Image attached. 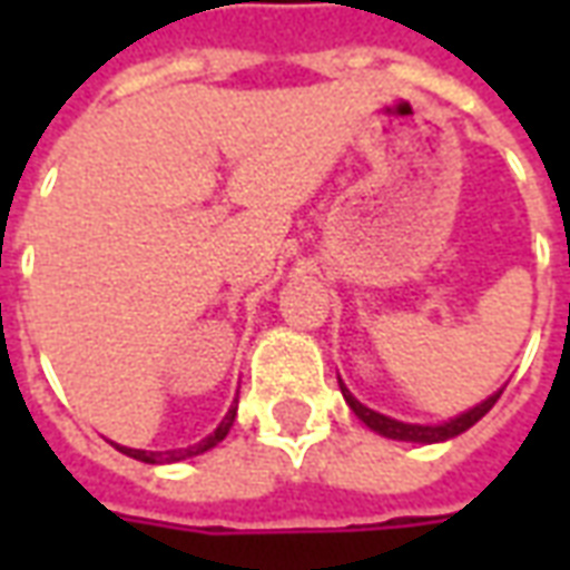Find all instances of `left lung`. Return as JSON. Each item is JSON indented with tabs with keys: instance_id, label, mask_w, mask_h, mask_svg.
<instances>
[{
	"instance_id": "8db88e82",
	"label": "left lung",
	"mask_w": 570,
	"mask_h": 570,
	"mask_svg": "<svg viewBox=\"0 0 570 570\" xmlns=\"http://www.w3.org/2000/svg\"><path fill=\"white\" fill-rule=\"evenodd\" d=\"M338 387H342V396H345V403L351 406V412H354L366 428L375 430L379 436H387V440H400V442H421V445L454 440L458 433H464V430L473 428V424H476V421L482 419L494 403H498V396L503 394V387H501V391H494L489 400H482V403H476L473 409H466V412H461V415H454V419L449 421H442V424H406V421L387 419V415H382V412L363 406L357 396L347 391L342 379H338Z\"/></svg>"
}]
</instances>
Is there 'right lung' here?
<instances>
[{
  "mask_svg": "<svg viewBox=\"0 0 570 570\" xmlns=\"http://www.w3.org/2000/svg\"><path fill=\"white\" fill-rule=\"evenodd\" d=\"M237 403V400H235ZM232 403V409L225 412V419L219 421V428L213 430L210 436H204L200 442H195V445H188V449H167V452H142V449H128V445H118V442H112L118 452L128 454V458H137V461H142V464H176V461H186V458H195V454H204L210 452L213 445H219V442L228 436V430H232V424H235V415H237V406Z\"/></svg>",
  "mask_w": 570,
  "mask_h": 570,
  "instance_id": "add662e5",
  "label": "right lung"
}]
</instances>
